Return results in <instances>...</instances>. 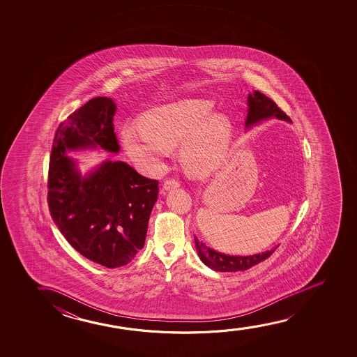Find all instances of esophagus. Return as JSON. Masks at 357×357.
I'll list each match as a JSON object with an SVG mask.
<instances>
[{
  "label": "esophagus",
  "instance_id": "obj_1",
  "mask_svg": "<svg viewBox=\"0 0 357 357\" xmlns=\"http://www.w3.org/2000/svg\"><path fill=\"white\" fill-rule=\"evenodd\" d=\"M179 186H181V181H176L174 178H171V179H167V181L163 183V190H171V189L179 188Z\"/></svg>",
  "mask_w": 357,
  "mask_h": 357
}]
</instances>
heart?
Segmentation results:
<instances>
[{
  "mask_svg": "<svg viewBox=\"0 0 357 357\" xmlns=\"http://www.w3.org/2000/svg\"><path fill=\"white\" fill-rule=\"evenodd\" d=\"M204 98H188L152 108L142 114L139 128H124L122 144L128 156L150 171L160 169L171 147L181 144L186 167L206 174L225 160L231 139V122Z\"/></svg>",
  "mask_w": 357,
  "mask_h": 357,
  "instance_id": "1",
  "label": "heart"
}]
</instances>
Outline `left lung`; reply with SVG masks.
<instances>
[{
  "mask_svg": "<svg viewBox=\"0 0 357 357\" xmlns=\"http://www.w3.org/2000/svg\"><path fill=\"white\" fill-rule=\"evenodd\" d=\"M248 106L249 112L246 118V127L252 126L255 123H259L262 119L275 117L290 122L291 119L288 114L278 107V105L273 100L267 98L264 93L255 91L249 93L248 96ZM196 249L199 252L201 261L208 266L210 268L215 269L217 272H238L251 268L259 262L268 259L273 254L277 248L262 252V254L252 255V256H229V255L220 254L215 250L206 246L202 241L195 238Z\"/></svg>",
  "mask_w": 357,
  "mask_h": 357,
  "instance_id": "obj_1",
  "label": "left lung"
}]
</instances>
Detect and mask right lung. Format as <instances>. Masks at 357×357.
I'll list each match as a JSON object with an SVG mask.
<instances>
[{
  "label": "right lung",
  "mask_w": 357,
  "mask_h": 357,
  "mask_svg": "<svg viewBox=\"0 0 357 357\" xmlns=\"http://www.w3.org/2000/svg\"><path fill=\"white\" fill-rule=\"evenodd\" d=\"M116 105L95 98L59 123L49 165L47 204L69 244L84 257L116 268L142 250L158 195V181L126 162L106 161L82 178L66 152L85 147L119 151L113 127Z\"/></svg>",
  "instance_id": "obj_1"
}]
</instances>
